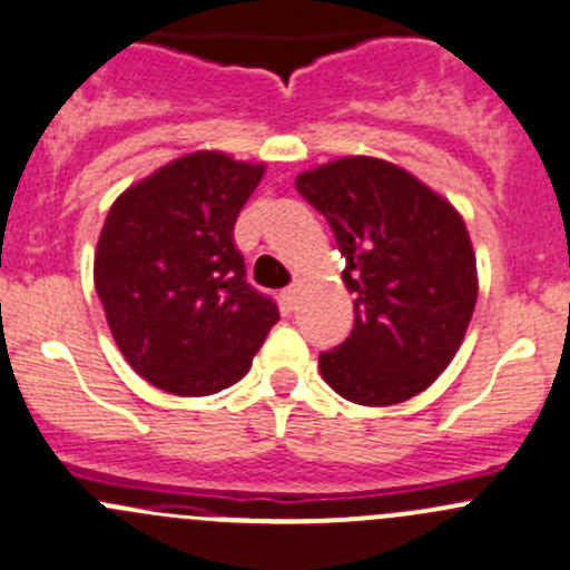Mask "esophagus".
I'll list each match as a JSON object with an SVG mask.
<instances>
[{"mask_svg": "<svg viewBox=\"0 0 570 570\" xmlns=\"http://www.w3.org/2000/svg\"><path fill=\"white\" fill-rule=\"evenodd\" d=\"M298 291H302V287H298V285L285 287V291H283V304H285V309H296V304H298Z\"/></svg>", "mask_w": 570, "mask_h": 570, "instance_id": "1", "label": "esophagus"}]
</instances>
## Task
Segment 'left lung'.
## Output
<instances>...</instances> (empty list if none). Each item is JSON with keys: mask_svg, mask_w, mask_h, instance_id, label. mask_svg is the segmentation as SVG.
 I'll return each instance as SVG.
<instances>
[{"mask_svg": "<svg viewBox=\"0 0 570 570\" xmlns=\"http://www.w3.org/2000/svg\"><path fill=\"white\" fill-rule=\"evenodd\" d=\"M346 257L354 326L318 354L343 399L385 407L426 391L463 343L476 304V257L460 213L376 157H341L296 177Z\"/></svg>", "mask_w": 570, "mask_h": 570, "instance_id": "left-lung-1", "label": "left lung"}]
</instances>
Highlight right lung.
Wrapping results in <instances>:
<instances>
[{
    "mask_svg": "<svg viewBox=\"0 0 570 570\" xmlns=\"http://www.w3.org/2000/svg\"><path fill=\"white\" fill-rule=\"evenodd\" d=\"M266 166L194 151L112 202L94 283L127 363L177 396L235 385L279 321L246 283L233 229Z\"/></svg>",
    "mask_w": 570,
    "mask_h": 570,
    "instance_id": "right-lung-1",
    "label": "right lung"
}]
</instances>
